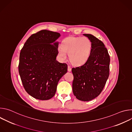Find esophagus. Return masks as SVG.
Returning a JSON list of instances; mask_svg holds the SVG:
<instances>
[{"instance_id":"esophagus-1","label":"esophagus","mask_w":132,"mask_h":132,"mask_svg":"<svg viewBox=\"0 0 132 132\" xmlns=\"http://www.w3.org/2000/svg\"><path fill=\"white\" fill-rule=\"evenodd\" d=\"M67 70H68V71L69 72H70V71H71V67H70L69 66H68V69H67Z\"/></svg>"}]
</instances>
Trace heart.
I'll list each match as a JSON object with an SVG mask.
<instances>
[{"mask_svg":"<svg viewBox=\"0 0 132 132\" xmlns=\"http://www.w3.org/2000/svg\"><path fill=\"white\" fill-rule=\"evenodd\" d=\"M62 45L58 48L60 57L65 60L67 53L69 54L71 63L78 66L88 60L92 48L91 41L87 37H68L63 41Z\"/></svg>","mask_w":132,"mask_h":132,"instance_id":"heart-1","label":"heart"}]
</instances>
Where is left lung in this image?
Returning a JSON list of instances; mask_svg holds the SVG:
<instances>
[{
  "mask_svg": "<svg viewBox=\"0 0 132 132\" xmlns=\"http://www.w3.org/2000/svg\"><path fill=\"white\" fill-rule=\"evenodd\" d=\"M92 42L88 60L80 67L72 68V92L81 101H89L102 92L109 76L110 59L103 43L90 34H84Z\"/></svg>",
  "mask_w": 132,
  "mask_h": 132,
  "instance_id": "8db88e82",
  "label": "left lung"
}]
</instances>
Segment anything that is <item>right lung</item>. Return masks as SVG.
<instances>
[{
    "label": "right lung",
    "instance_id": "right-lung-1",
    "mask_svg": "<svg viewBox=\"0 0 132 132\" xmlns=\"http://www.w3.org/2000/svg\"><path fill=\"white\" fill-rule=\"evenodd\" d=\"M60 33L46 30L30 36L20 53L19 72L27 93L41 100L52 98L67 65L56 61Z\"/></svg>",
    "mask_w": 132,
    "mask_h": 132
}]
</instances>
